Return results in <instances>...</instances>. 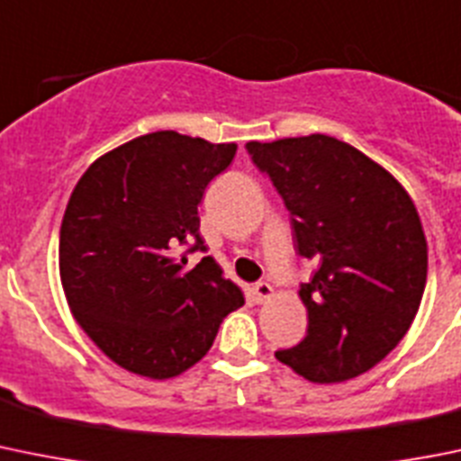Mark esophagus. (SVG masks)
Instances as JSON below:
<instances>
[{
    "instance_id": "1",
    "label": "esophagus",
    "mask_w": 461,
    "mask_h": 461,
    "mask_svg": "<svg viewBox=\"0 0 461 461\" xmlns=\"http://www.w3.org/2000/svg\"><path fill=\"white\" fill-rule=\"evenodd\" d=\"M270 295H273V286H270L268 282H257L255 286H252V298H255V303H266Z\"/></svg>"
}]
</instances>
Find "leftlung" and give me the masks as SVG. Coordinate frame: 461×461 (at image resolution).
<instances>
[{
	"label": "left lung",
	"instance_id": "1",
	"mask_svg": "<svg viewBox=\"0 0 461 461\" xmlns=\"http://www.w3.org/2000/svg\"><path fill=\"white\" fill-rule=\"evenodd\" d=\"M245 148L289 209L298 252L316 264L300 286L307 337L275 357L316 384L352 380L398 346L419 312V211L380 163L325 133Z\"/></svg>",
	"mask_w": 461,
	"mask_h": 461
}]
</instances>
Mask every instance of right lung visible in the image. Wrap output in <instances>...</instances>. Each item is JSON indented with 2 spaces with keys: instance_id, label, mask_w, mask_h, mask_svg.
<instances>
[{
  "instance_id": "add662e5",
  "label": "right lung",
  "mask_w": 461,
  "mask_h": 461,
  "mask_svg": "<svg viewBox=\"0 0 461 461\" xmlns=\"http://www.w3.org/2000/svg\"><path fill=\"white\" fill-rule=\"evenodd\" d=\"M236 143L177 131L129 140L90 163L66 206L59 270L81 330L124 371L167 380L213 346L222 318L243 307L200 236L204 188Z\"/></svg>"
}]
</instances>
